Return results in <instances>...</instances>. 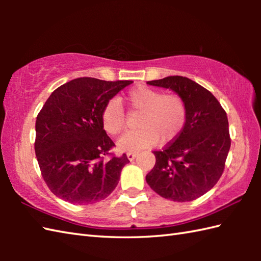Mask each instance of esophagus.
Wrapping results in <instances>:
<instances>
[{
	"label": "esophagus",
	"instance_id": "obj_1",
	"mask_svg": "<svg viewBox=\"0 0 261 261\" xmlns=\"http://www.w3.org/2000/svg\"><path fill=\"white\" fill-rule=\"evenodd\" d=\"M137 152H127L126 153V157H127V159L129 160H134L136 157H137Z\"/></svg>",
	"mask_w": 261,
	"mask_h": 261
}]
</instances>
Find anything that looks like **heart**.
Returning a JSON list of instances; mask_svg holds the SVG:
<instances>
[{
    "mask_svg": "<svg viewBox=\"0 0 261 261\" xmlns=\"http://www.w3.org/2000/svg\"><path fill=\"white\" fill-rule=\"evenodd\" d=\"M125 101L131 112L140 113L137 121L139 130L126 134L118 142L122 151H138L160 143L174 141L184 129L187 120L186 103L178 94H164L148 86H137L127 92ZM104 131L118 136L125 129L123 108L115 99L105 103L101 112Z\"/></svg>",
    "mask_w": 261,
    "mask_h": 261,
    "instance_id": "1",
    "label": "heart"
}]
</instances>
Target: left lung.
<instances>
[{
  "label": "left lung",
  "instance_id": "8db88e82",
  "mask_svg": "<svg viewBox=\"0 0 261 261\" xmlns=\"http://www.w3.org/2000/svg\"><path fill=\"white\" fill-rule=\"evenodd\" d=\"M147 84L170 88L186 103L184 129L163 150L146 176L148 185L175 202L194 201L208 192L225 167L231 146L228 116L212 93L182 76H168Z\"/></svg>",
  "mask_w": 261,
  "mask_h": 261
}]
</instances>
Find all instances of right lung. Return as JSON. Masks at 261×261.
I'll return each mask as SVG.
<instances>
[{
    "label": "right lung",
    "instance_id": "add662e5",
    "mask_svg": "<svg viewBox=\"0 0 261 261\" xmlns=\"http://www.w3.org/2000/svg\"><path fill=\"white\" fill-rule=\"evenodd\" d=\"M132 83L80 77L48 97L37 116L35 151L43 180L59 198L92 204L107 198L118 185L129 159L125 153L115 157L110 152L115 145L103 129L101 112Z\"/></svg>",
    "mask_w": 261,
    "mask_h": 261
}]
</instances>
